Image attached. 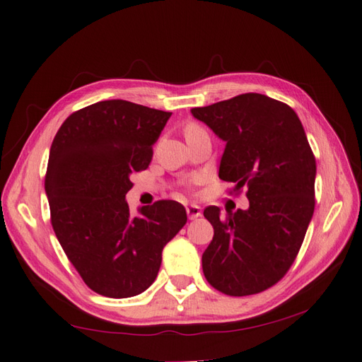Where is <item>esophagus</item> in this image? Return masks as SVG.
I'll list each match as a JSON object with an SVG mask.
<instances>
[{
  "label": "esophagus",
  "instance_id": "1",
  "mask_svg": "<svg viewBox=\"0 0 362 362\" xmlns=\"http://www.w3.org/2000/svg\"><path fill=\"white\" fill-rule=\"evenodd\" d=\"M187 214H188V218H189L191 221L197 219V218L202 214L201 206H199V205H188V206H187Z\"/></svg>",
  "mask_w": 362,
  "mask_h": 362
}]
</instances>
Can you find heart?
Returning <instances> with one entry per match:
<instances>
[{"label": "heart", "mask_w": 362, "mask_h": 362, "mask_svg": "<svg viewBox=\"0 0 362 362\" xmlns=\"http://www.w3.org/2000/svg\"><path fill=\"white\" fill-rule=\"evenodd\" d=\"M194 130H202V129L197 127L196 124H189V126L187 127V130H185V135H187L188 132H194Z\"/></svg>", "instance_id": "obj_1"}]
</instances>
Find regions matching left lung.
<instances>
[{"instance_id":"8db88e82","label":"left lung","mask_w":362,"mask_h":362,"mask_svg":"<svg viewBox=\"0 0 362 362\" xmlns=\"http://www.w3.org/2000/svg\"><path fill=\"white\" fill-rule=\"evenodd\" d=\"M226 149L219 179L247 187V210L206 206L214 228L202 255L206 281L227 296L271 288L294 263L314 213L316 158L289 105L259 93L191 109Z\"/></svg>"}]
</instances>
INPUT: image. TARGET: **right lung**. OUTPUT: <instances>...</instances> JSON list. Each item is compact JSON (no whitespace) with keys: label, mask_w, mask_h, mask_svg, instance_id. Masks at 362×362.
I'll use <instances>...</instances> for the list:
<instances>
[{"label":"right lung","mask_w":362,"mask_h":362,"mask_svg":"<svg viewBox=\"0 0 362 362\" xmlns=\"http://www.w3.org/2000/svg\"><path fill=\"white\" fill-rule=\"evenodd\" d=\"M171 115L110 99L74 112L54 136L45 177L51 224L82 280L101 296L148 289L163 247L187 224L175 201L140 206L138 216L126 201L130 175L149 166Z\"/></svg>","instance_id":"right-lung-1"}]
</instances>
